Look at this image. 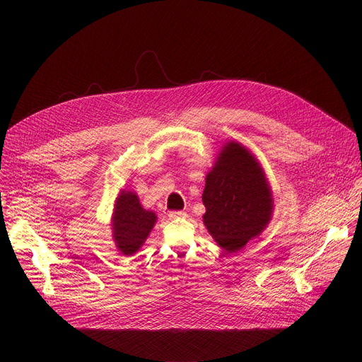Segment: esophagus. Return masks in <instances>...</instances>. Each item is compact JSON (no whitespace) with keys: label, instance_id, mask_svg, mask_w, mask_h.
<instances>
[{"label":"esophagus","instance_id":"esophagus-1","mask_svg":"<svg viewBox=\"0 0 362 362\" xmlns=\"http://www.w3.org/2000/svg\"><path fill=\"white\" fill-rule=\"evenodd\" d=\"M186 212L183 211H173V212H169V218L170 219H182V218H186Z\"/></svg>","mask_w":362,"mask_h":362}]
</instances>
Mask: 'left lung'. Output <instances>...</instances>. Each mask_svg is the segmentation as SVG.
I'll list each match as a JSON object with an SVG mask.
<instances>
[{"instance_id": "left-lung-1", "label": "left lung", "mask_w": 362, "mask_h": 362, "mask_svg": "<svg viewBox=\"0 0 362 362\" xmlns=\"http://www.w3.org/2000/svg\"><path fill=\"white\" fill-rule=\"evenodd\" d=\"M202 202L206 229L229 253L259 236L274 212L272 192L262 168L238 141H229L221 150L206 175Z\"/></svg>"}]
</instances>
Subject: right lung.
<instances>
[{
	"label": "right lung",
	"instance_id": "obj_1",
	"mask_svg": "<svg viewBox=\"0 0 362 362\" xmlns=\"http://www.w3.org/2000/svg\"><path fill=\"white\" fill-rule=\"evenodd\" d=\"M156 221V214L146 211L136 193L122 190L117 196L112 218L113 239L117 249L127 256L136 253L147 239Z\"/></svg>",
	"mask_w": 362,
	"mask_h": 362
}]
</instances>
